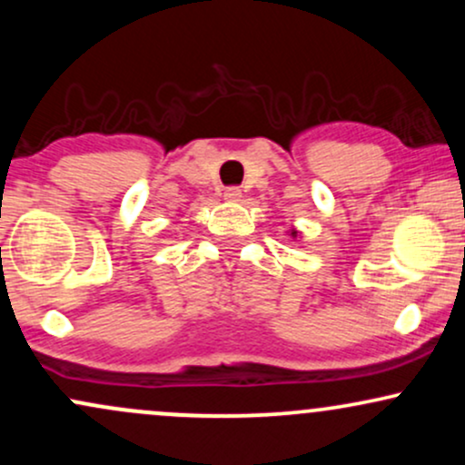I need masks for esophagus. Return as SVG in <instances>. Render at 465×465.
Returning <instances> with one entry per match:
<instances>
[{
    "label": "esophagus",
    "instance_id": "obj_1",
    "mask_svg": "<svg viewBox=\"0 0 465 465\" xmlns=\"http://www.w3.org/2000/svg\"><path fill=\"white\" fill-rule=\"evenodd\" d=\"M240 196H242V190L236 188V185H233V188H227L225 190V199L227 201H240Z\"/></svg>",
    "mask_w": 465,
    "mask_h": 465
}]
</instances>
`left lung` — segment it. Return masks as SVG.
<instances>
[{
    "label": "left lung",
    "instance_id": "left-lung-1",
    "mask_svg": "<svg viewBox=\"0 0 465 465\" xmlns=\"http://www.w3.org/2000/svg\"><path fill=\"white\" fill-rule=\"evenodd\" d=\"M292 236H297V232H292Z\"/></svg>",
    "mask_w": 465,
    "mask_h": 465
}]
</instances>
